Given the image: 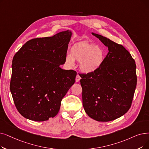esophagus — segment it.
Instances as JSON below:
<instances>
[{"instance_id": "obj_1", "label": "esophagus", "mask_w": 149, "mask_h": 149, "mask_svg": "<svg viewBox=\"0 0 149 149\" xmlns=\"http://www.w3.org/2000/svg\"><path fill=\"white\" fill-rule=\"evenodd\" d=\"M81 79V77L79 75V74H77L76 76V79H75V81L76 82H79L80 81V80Z\"/></svg>"}]
</instances>
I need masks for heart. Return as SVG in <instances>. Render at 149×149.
<instances>
[{"mask_svg":"<svg viewBox=\"0 0 149 149\" xmlns=\"http://www.w3.org/2000/svg\"><path fill=\"white\" fill-rule=\"evenodd\" d=\"M106 51L102 47L89 42L75 44L68 55L66 61L73 65L74 60L80 62V69L85 74H93L101 68L106 58Z\"/></svg>","mask_w":149,"mask_h":149,"instance_id":"obj_1","label":"heart"}]
</instances>
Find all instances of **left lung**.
<instances>
[{
	"label": "left lung",
	"instance_id": "1",
	"mask_svg": "<svg viewBox=\"0 0 149 149\" xmlns=\"http://www.w3.org/2000/svg\"><path fill=\"white\" fill-rule=\"evenodd\" d=\"M108 48L103 66L81 77L83 105L86 114L99 122L113 120L130 109L137 83L136 64L122 46L92 33Z\"/></svg>",
	"mask_w": 149,
	"mask_h": 149
}]
</instances>
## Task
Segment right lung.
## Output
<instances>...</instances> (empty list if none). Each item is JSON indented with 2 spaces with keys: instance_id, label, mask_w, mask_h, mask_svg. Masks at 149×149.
<instances>
[{
  "instance_id": "right-lung-1",
  "label": "right lung",
  "mask_w": 149,
  "mask_h": 149,
  "mask_svg": "<svg viewBox=\"0 0 149 149\" xmlns=\"http://www.w3.org/2000/svg\"><path fill=\"white\" fill-rule=\"evenodd\" d=\"M72 33L28 41L15 55L10 91L19 113L38 122L54 118L63 98L75 83L76 71L64 70Z\"/></svg>"
}]
</instances>
